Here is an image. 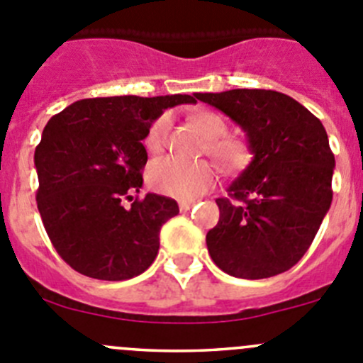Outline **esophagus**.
Here are the masks:
<instances>
[{"label": "esophagus", "mask_w": 363, "mask_h": 363, "mask_svg": "<svg viewBox=\"0 0 363 363\" xmlns=\"http://www.w3.org/2000/svg\"><path fill=\"white\" fill-rule=\"evenodd\" d=\"M193 206H195L193 200H179V209H181V213H186V211L191 209Z\"/></svg>", "instance_id": "obj_1"}]
</instances>
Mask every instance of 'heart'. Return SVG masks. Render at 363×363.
I'll return each mask as SVG.
<instances>
[{"instance_id":"heart-1","label":"heart","mask_w":363,"mask_h":363,"mask_svg":"<svg viewBox=\"0 0 363 363\" xmlns=\"http://www.w3.org/2000/svg\"><path fill=\"white\" fill-rule=\"evenodd\" d=\"M170 115L163 113L149 125L143 138V147L147 152L157 154L164 145L168 129H170ZM193 125L200 135L207 140V154L214 157L225 170L241 172L252 161V150L245 140L227 138V121L214 111H199L191 117ZM147 179L154 191L174 199L189 200L202 195L216 181V170L211 163H186L175 157H161L150 163L147 170Z\"/></svg>"}]
</instances>
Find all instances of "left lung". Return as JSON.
<instances>
[{
	"label": "left lung",
	"instance_id": "left-lung-1",
	"mask_svg": "<svg viewBox=\"0 0 363 363\" xmlns=\"http://www.w3.org/2000/svg\"><path fill=\"white\" fill-rule=\"evenodd\" d=\"M245 131L252 161L218 199L220 221L206 235L221 271L269 279L291 269L332 206L335 157L321 121L275 90L195 94Z\"/></svg>",
	"mask_w": 363,
	"mask_h": 363
}]
</instances>
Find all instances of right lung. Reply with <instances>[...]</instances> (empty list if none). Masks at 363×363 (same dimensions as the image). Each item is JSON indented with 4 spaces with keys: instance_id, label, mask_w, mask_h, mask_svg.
<instances>
[{
    "instance_id": "right-lung-1",
    "label": "right lung",
    "mask_w": 363,
    "mask_h": 363,
    "mask_svg": "<svg viewBox=\"0 0 363 363\" xmlns=\"http://www.w3.org/2000/svg\"><path fill=\"white\" fill-rule=\"evenodd\" d=\"M186 94L76 101L51 117L35 149L37 206L52 246L81 275L128 280L154 262L160 230L179 214L174 199L143 184L149 125L168 108L195 104Z\"/></svg>"
}]
</instances>
